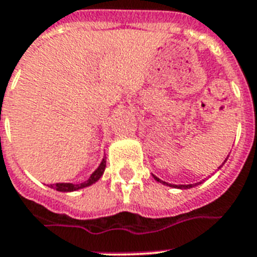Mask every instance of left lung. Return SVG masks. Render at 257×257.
<instances>
[{
  "label": "left lung",
  "mask_w": 257,
  "mask_h": 257,
  "mask_svg": "<svg viewBox=\"0 0 257 257\" xmlns=\"http://www.w3.org/2000/svg\"><path fill=\"white\" fill-rule=\"evenodd\" d=\"M226 160H227V158H226ZM226 160H224V162L222 163V165H223L224 163H226ZM222 165H220L219 168H222ZM219 168H218V169H219ZM154 179L156 180V181H158V182H162V184H164V185L171 186V188H177V189H189V188H193V186H196L197 184H201V182H197V184H188V185H173V184H168V182L163 181V180H160V179H159V177H156V176H154Z\"/></svg>",
  "instance_id": "left-lung-1"
}]
</instances>
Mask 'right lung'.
I'll return each mask as SVG.
<instances>
[{"mask_svg":"<svg viewBox=\"0 0 257 257\" xmlns=\"http://www.w3.org/2000/svg\"><path fill=\"white\" fill-rule=\"evenodd\" d=\"M105 168H106V158L102 159V162H101V164L98 165V168L95 169L94 172H93L92 175H90V177H89L86 181L81 182V184H71V182H59V184H55V185H52L51 184L50 188H54V189H56L57 192H75V190H78V189H82V188H86V186H90L93 185L94 182L98 181L101 177H102L103 172H105Z\"/></svg>","mask_w":257,"mask_h":257,"instance_id":"right-lung-1","label":"right lung"}]
</instances>
